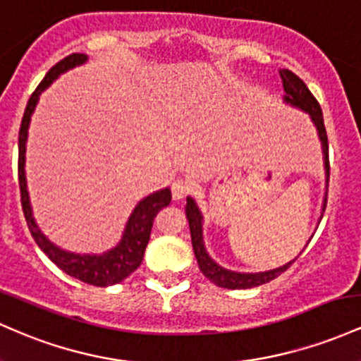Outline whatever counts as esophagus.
Here are the masks:
<instances>
[{
  "mask_svg": "<svg viewBox=\"0 0 361 361\" xmlns=\"http://www.w3.org/2000/svg\"><path fill=\"white\" fill-rule=\"evenodd\" d=\"M193 185L192 181L188 180H174L173 185H171V193H173V199L174 200H180L183 199V197H187L190 192H192Z\"/></svg>",
  "mask_w": 361,
  "mask_h": 361,
  "instance_id": "1",
  "label": "esophagus"
}]
</instances>
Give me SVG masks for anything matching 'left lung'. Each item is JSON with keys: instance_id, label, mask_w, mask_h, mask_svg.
<instances>
[{"instance_id": "1", "label": "left lung", "mask_w": 361, "mask_h": 361, "mask_svg": "<svg viewBox=\"0 0 361 361\" xmlns=\"http://www.w3.org/2000/svg\"><path fill=\"white\" fill-rule=\"evenodd\" d=\"M281 78H283L284 92H286V102H291L293 106H298L307 113H310L312 120L317 125L319 130L320 140L324 145V154H326V169H327V181H329V140H327V132L326 125H324V114L320 109L319 101H317L314 94L308 90V87L305 85V82L298 75H295L290 70H281ZM327 202V199H326ZM324 211H326V204H324ZM187 217L190 223V233H192V245L193 252H195L197 264H199L200 272L207 277L211 283L216 284L219 288H226V290H248V288L262 286V284L269 283V281L276 279L277 276L283 274L286 269H290V265L295 262H288L283 267L274 269V271L269 272H259V274H240V272H231L226 271V269L219 267L211 257L207 255L204 248V241H202V216L197 209L195 202L192 199H187Z\"/></svg>"}]
</instances>
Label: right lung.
Instances as JSON below:
<instances>
[{
	"mask_svg": "<svg viewBox=\"0 0 361 361\" xmlns=\"http://www.w3.org/2000/svg\"><path fill=\"white\" fill-rule=\"evenodd\" d=\"M85 59V54L73 53L70 54V56L63 58L61 61H58L53 68L47 71L44 80L37 85V89L34 90L29 102H27V108L25 113H23L22 125H20L18 132V187L23 216H25L29 231L35 240V243H37V247L49 257L51 262L56 264L58 267L61 269L63 272H66L68 276L82 281V283L104 288L121 283L125 277H128L133 271H137L138 265L142 264L145 247H147L150 238V229H152L154 217L157 216V212H159L161 209L168 207L169 202H171V192L166 188L142 200L135 207L132 216H130L121 243L118 245L114 250L104 253V255L97 257L66 253L54 247L53 243H49V241L46 240V236L37 229L32 217V209H30L29 204L25 171H23V164H25L27 130H29L30 114H32L42 90H44L59 73H63V71H66L68 68H73L75 65H80Z\"/></svg>",
	"mask_w": 361,
	"mask_h": 361,
	"instance_id": "right-lung-1",
	"label": "right lung"
}]
</instances>
